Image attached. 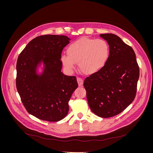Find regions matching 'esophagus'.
I'll use <instances>...</instances> for the list:
<instances>
[{"instance_id":"34e87169","label":"esophagus","mask_w":153,"mask_h":153,"mask_svg":"<svg viewBox=\"0 0 153 153\" xmlns=\"http://www.w3.org/2000/svg\"><path fill=\"white\" fill-rule=\"evenodd\" d=\"M77 82H78V85L82 86L83 85V83H84V80H83L82 78H81L80 77H78L77 78Z\"/></svg>"}]
</instances>
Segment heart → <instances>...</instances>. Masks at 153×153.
<instances>
[{
	"label": "heart",
	"mask_w": 153,
	"mask_h": 153,
	"mask_svg": "<svg viewBox=\"0 0 153 153\" xmlns=\"http://www.w3.org/2000/svg\"><path fill=\"white\" fill-rule=\"evenodd\" d=\"M110 55V47L106 40L84 37L68 46L67 53L61 54V61L69 71H72L78 63L83 73L92 75L105 67Z\"/></svg>",
	"instance_id": "b5f03b06"
}]
</instances>
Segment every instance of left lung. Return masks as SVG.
<instances>
[{"instance_id":"1","label":"left lung","mask_w":153,"mask_h":153,"mask_svg":"<svg viewBox=\"0 0 153 153\" xmlns=\"http://www.w3.org/2000/svg\"><path fill=\"white\" fill-rule=\"evenodd\" d=\"M100 37L110 45V58L102 69L85 78L84 86L92 112L108 118L120 114L132 103L140 73L131 47L114 34H101Z\"/></svg>"}]
</instances>
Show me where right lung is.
Here are the masks:
<instances>
[{
    "mask_svg": "<svg viewBox=\"0 0 153 153\" xmlns=\"http://www.w3.org/2000/svg\"><path fill=\"white\" fill-rule=\"evenodd\" d=\"M70 40L62 35L36 37L18 56V92L27 112L43 121L56 122L65 117L69 101L78 87L75 76L61 71V53Z\"/></svg>",
    "mask_w": 153,
    "mask_h": 153,
    "instance_id": "right-lung-1",
    "label": "right lung"
}]
</instances>
